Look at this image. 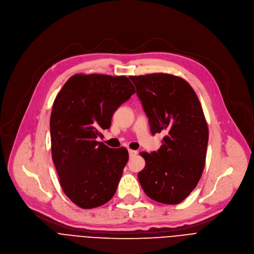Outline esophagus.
Masks as SVG:
<instances>
[{"mask_svg":"<svg viewBox=\"0 0 254 254\" xmlns=\"http://www.w3.org/2000/svg\"><path fill=\"white\" fill-rule=\"evenodd\" d=\"M128 154H129V157H132V156H136L138 154V152L134 150H131V149H128Z\"/></svg>","mask_w":254,"mask_h":254,"instance_id":"1","label":"esophagus"}]
</instances>
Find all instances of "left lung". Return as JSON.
<instances>
[{"instance_id":"obj_1","label":"left lung","mask_w":254,"mask_h":254,"mask_svg":"<svg viewBox=\"0 0 254 254\" xmlns=\"http://www.w3.org/2000/svg\"><path fill=\"white\" fill-rule=\"evenodd\" d=\"M149 117L152 133L164 132L157 152H142L138 174L146 195L179 204L196 188L205 165L208 127L200 101L184 78L168 73L129 77Z\"/></svg>"}]
</instances>
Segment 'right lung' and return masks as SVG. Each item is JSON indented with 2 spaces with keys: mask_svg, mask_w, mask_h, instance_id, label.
Listing matches in <instances>:
<instances>
[{
  "mask_svg": "<svg viewBox=\"0 0 254 254\" xmlns=\"http://www.w3.org/2000/svg\"><path fill=\"white\" fill-rule=\"evenodd\" d=\"M136 93L125 76L77 73L57 94L50 118L51 151L65 195L75 205H103L116 192L128 152L97 141L114 111Z\"/></svg>",
  "mask_w": 254,
  "mask_h": 254,
  "instance_id": "1",
  "label": "right lung"
}]
</instances>
